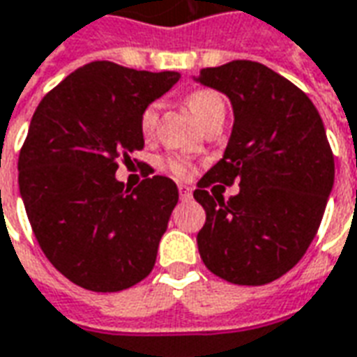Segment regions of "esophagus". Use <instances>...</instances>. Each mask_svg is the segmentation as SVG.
Returning a JSON list of instances; mask_svg holds the SVG:
<instances>
[{
	"instance_id": "obj_1",
	"label": "esophagus",
	"mask_w": 357,
	"mask_h": 357,
	"mask_svg": "<svg viewBox=\"0 0 357 357\" xmlns=\"http://www.w3.org/2000/svg\"><path fill=\"white\" fill-rule=\"evenodd\" d=\"M179 197H181L183 201H189V199L193 197V193H191V187L179 185Z\"/></svg>"
}]
</instances>
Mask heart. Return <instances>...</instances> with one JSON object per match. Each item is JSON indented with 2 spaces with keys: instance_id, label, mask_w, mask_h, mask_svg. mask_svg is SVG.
<instances>
[{
  "instance_id": "b5f03b06",
  "label": "heart",
  "mask_w": 357,
  "mask_h": 357,
  "mask_svg": "<svg viewBox=\"0 0 357 357\" xmlns=\"http://www.w3.org/2000/svg\"><path fill=\"white\" fill-rule=\"evenodd\" d=\"M187 106L191 109V114L195 116L197 121L203 126L204 121L208 118H213L214 114L218 112H224V102L214 91H208V89H201V91H193L189 96H187ZM156 121H158V106L156 104H151L143 109L141 114V131L144 135H153L154 127H156ZM166 166L170 168L172 174L176 176H185L187 174V162L179 156H172L166 162Z\"/></svg>"
}]
</instances>
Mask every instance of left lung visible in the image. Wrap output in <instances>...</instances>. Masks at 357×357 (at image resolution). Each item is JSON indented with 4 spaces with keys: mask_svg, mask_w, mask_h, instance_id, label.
<instances>
[{
    "mask_svg": "<svg viewBox=\"0 0 357 357\" xmlns=\"http://www.w3.org/2000/svg\"><path fill=\"white\" fill-rule=\"evenodd\" d=\"M193 79L226 94L234 109L224 156L193 191L206 213L197 234L201 259L231 284L273 282L305 255L333 191L323 119L305 92L257 61L206 67ZM234 181L240 193L224 202L213 189Z\"/></svg>",
    "mask_w": 357,
    "mask_h": 357,
    "instance_id": "8db88e82",
    "label": "left lung"
}]
</instances>
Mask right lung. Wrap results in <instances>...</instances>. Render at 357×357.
<instances>
[{
	"label": "right lung",
	"instance_id": "obj_1",
	"mask_svg": "<svg viewBox=\"0 0 357 357\" xmlns=\"http://www.w3.org/2000/svg\"><path fill=\"white\" fill-rule=\"evenodd\" d=\"M179 81L176 71H137L92 61L66 77L34 112L19 154V191L48 261L92 291L146 278L178 204V185L153 176L133 191L119 158L144 146L143 109Z\"/></svg>",
	"mask_w": 357,
	"mask_h": 357
}]
</instances>
